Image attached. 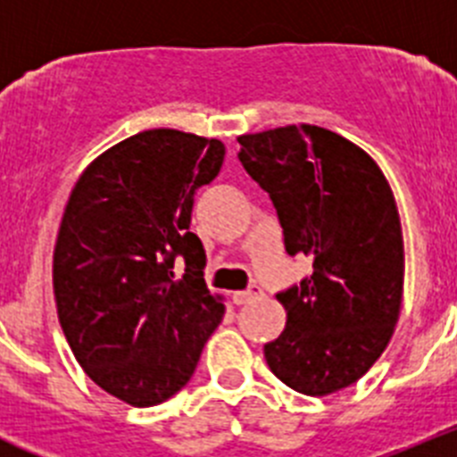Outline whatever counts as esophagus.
<instances>
[{
	"instance_id": "1",
	"label": "esophagus",
	"mask_w": 457,
	"mask_h": 457,
	"mask_svg": "<svg viewBox=\"0 0 457 457\" xmlns=\"http://www.w3.org/2000/svg\"><path fill=\"white\" fill-rule=\"evenodd\" d=\"M258 295H261V288H258V286H249L247 290H240V293L233 295V302H236V304H247V302H252Z\"/></svg>"
}]
</instances>
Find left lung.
Listing matches in <instances>:
<instances>
[{
    "mask_svg": "<svg viewBox=\"0 0 457 457\" xmlns=\"http://www.w3.org/2000/svg\"><path fill=\"white\" fill-rule=\"evenodd\" d=\"M242 167L270 194L290 256L313 272L277 295L286 329L265 359L290 389L327 395L385 353L401 316L405 252L394 192L373 157L318 125L242 135Z\"/></svg>",
    "mask_w": 457,
    "mask_h": 457,
    "instance_id": "8db88e82",
    "label": "left lung"
}]
</instances>
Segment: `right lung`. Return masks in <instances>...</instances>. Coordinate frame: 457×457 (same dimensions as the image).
Listing matches in <instances>:
<instances>
[{
    "instance_id": "add662e5",
    "label": "right lung",
    "mask_w": 457,
    "mask_h": 457,
    "mask_svg": "<svg viewBox=\"0 0 457 457\" xmlns=\"http://www.w3.org/2000/svg\"><path fill=\"white\" fill-rule=\"evenodd\" d=\"M224 144L139 132L84 169L54 245L59 322L84 373L132 407L179 394L224 318L192 231L194 194L217 179ZM186 261L183 278L172 263Z\"/></svg>"
}]
</instances>
